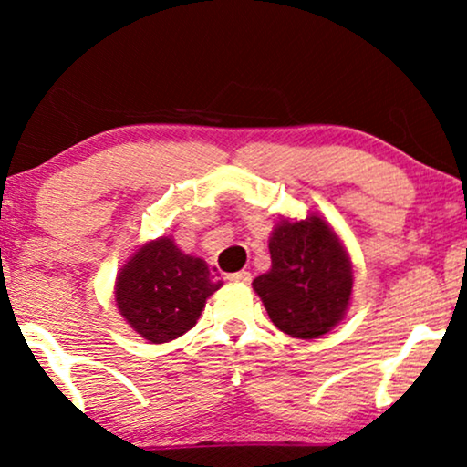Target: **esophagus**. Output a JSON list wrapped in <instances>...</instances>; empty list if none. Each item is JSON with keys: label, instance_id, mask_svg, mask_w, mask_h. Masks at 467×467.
Masks as SVG:
<instances>
[{"label": "esophagus", "instance_id": "1", "mask_svg": "<svg viewBox=\"0 0 467 467\" xmlns=\"http://www.w3.org/2000/svg\"><path fill=\"white\" fill-rule=\"evenodd\" d=\"M225 278H227V280H232V283H242V285H248V283H251V272L242 270V272H235V274H227Z\"/></svg>", "mask_w": 467, "mask_h": 467}]
</instances>
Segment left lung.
<instances>
[{"instance_id":"8db88e82","label":"left lung","mask_w":467,"mask_h":467,"mask_svg":"<svg viewBox=\"0 0 467 467\" xmlns=\"http://www.w3.org/2000/svg\"><path fill=\"white\" fill-rule=\"evenodd\" d=\"M272 270L253 280L272 323L293 337H318L344 317L353 270L321 216L283 221L270 238Z\"/></svg>"}]
</instances>
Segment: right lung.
Returning <instances> with one entry per match:
<instances>
[{
    "instance_id": "1",
    "label": "right lung",
    "mask_w": 467,
    "mask_h": 467,
    "mask_svg": "<svg viewBox=\"0 0 467 467\" xmlns=\"http://www.w3.org/2000/svg\"><path fill=\"white\" fill-rule=\"evenodd\" d=\"M219 286L202 259L159 238L140 248L119 274L117 304L140 336L161 344L193 327Z\"/></svg>"
}]
</instances>
